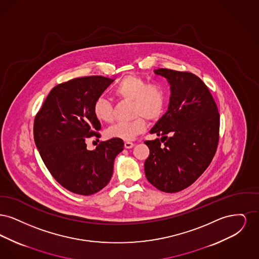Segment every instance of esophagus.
Returning a JSON list of instances; mask_svg holds the SVG:
<instances>
[{
	"label": "esophagus",
	"instance_id": "34e87169",
	"mask_svg": "<svg viewBox=\"0 0 259 259\" xmlns=\"http://www.w3.org/2000/svg\"><path fill=\"white\" fill-rule=\"evenodd\" d=\"M135 145L133 143H130V142H125L124 143V148H132Z\"/></svg>",
	"mask_w": 259,
	"mask_h": 259
}]
</instances>
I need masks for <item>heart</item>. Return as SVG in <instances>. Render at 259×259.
Instances as JSON below:
<instances>
[{
  "mask_svg": "<svg viewBox=\"0 0 259 259\" xmlns=\"http://www.w3.org/2000/svg\"><path fill=\"white\" fill-rule=\"evenodd\" d=\"M114 94L121 101L132 103V115L135 117L129 122H118L109 127L106 134L109 138L132 141L145 132L147 121H156L163 115L167 95L162 85L147 83L146 79L136 74H129L117 83ZM93 113L102 121L110 123L113 119V107L108 99L100 96L93 104Z\"/></svg>",
  "mask_w": 259,
  "mask_h": 259,
  "instance_id": "b5f03b06",
  "label": "heart"
}]
</instances>
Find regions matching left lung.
Returning <instances> with one entry per match:
<instances>
[{
  "instance_id": "1",
  "label": "left lung",
  "mask_w": 259,
  "mask_h": 259,
  "mask_svg": "<svg viewBox=\"0 0 259 259\" xmlns=\"http://www.w3.org/2000/svg\"><path fill=\"white\" fill-rule=\"evenodd\" d=\"M154 73L169 81L171 98L168 111L150 130L161 140L145 142L149 148L145 172L157 189L174 193L192 185L212 160L220 140V112L196 74L169 69Z\"/></svg>"
}]
</instances>
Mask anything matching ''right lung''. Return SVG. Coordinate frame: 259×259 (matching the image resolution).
Instances as JSON below:
<instances>
[{
  "mask_svg": "<svg viewBox=\"0 0 259 259\" xmlns=\"http://www.w3.org/2000/svg\"><path fill=\"white\" fill-rule=\"evenodd\" d=\"M113 79L91 75L52 88L34 120V140L52 177L71 192L91 195L111 181L113 162L123 150L120 139L100 142L88 150L85 140L100 138L101 124L93 113L95 100Z\"/></svg>",
  "mask_w": 259,
  "mask_h": 259,
  "instance_id": "right-lung-1",
  "label": "right lung"
}]
</instances>
